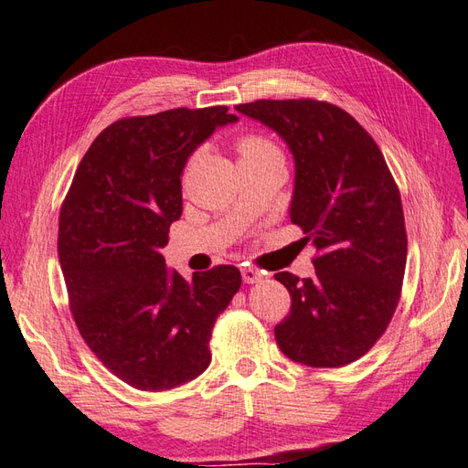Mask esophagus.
Listing matches in <instances>:
<instances>
[{"instance_id":"34e87169","label":"esophagus","mask_w":468,"mask_h":468,"mask_svg":"<svg viewBox=\"0 0 468 468\" xmlns=\"http://www.w3.org/2000/svg\"><path fill=\"white\" fill-rule=\"evenodd\" d=\"M241 274H243V281L247 284H255V282H261L262 279H265V274H262L261 271L253 269V267H243L241 269Z\"/></svg>"}]
</instances>
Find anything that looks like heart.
Instances as JSON below:
<instances>
[{"mask_svg":"<svg viewBox=\"0 0 468 468\" xmlns=\"http://www.w3.org/2000/svg\"><path fill=\"white\" fill-rule=\"evenodd\" d=\"M235 148L239 152V160L241 165L247 164H261V162H282V152L272 140L259 136V134H247L237 140Z\"/></svg>","mask_w":468,"mask_h":468,"instance_id":"1","label":"heart"}]
</instances>
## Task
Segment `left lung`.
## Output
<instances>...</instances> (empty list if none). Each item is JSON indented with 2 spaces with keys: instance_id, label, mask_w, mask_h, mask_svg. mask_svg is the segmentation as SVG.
<instances>
[{
  "instance_id": "1",
  "label": "left lung",
  "mask_w": 468,
  "mask_h": 468,
  "mask_svg": "<svg viewBox=\"0 0 468 468\" xmlns=\"http://www.w3.org/2000/svg\"><path fill=\"white\" fill-rule=\"evenodd\" d=\"M235 109L289 144L291 221L316 247L313 279L274 274L291 292L274 338L292 362L348 366L381 338L399 303L407 261L399 187L376 140L336 104L289 99Z\"/></svg>"
}]
</instances>
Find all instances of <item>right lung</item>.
<instances>
[{"instance_id":"obj_1","label":"right lung","mask_w":468,"mask_h":468,"mask_svg":"<svg viewBox=\"0 0 468 468\" xmlns=\"http://www.w3.org/2000/svg\"><path fill=\"white\" fill-rule=\"evenodd\" d=\"M227 106L120 118L94 138L58 215V261L70 314L106 369L165 391L211 362L213 324L241 286L219 265L186 279L160 249L182 215V172L199 144L237 122Z\"/></svg>"}]
</instances>
